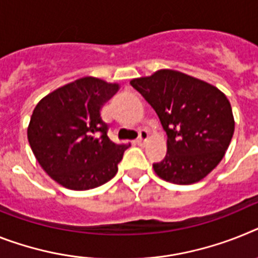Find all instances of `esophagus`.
I'll list each match as a JSON object with an SVG mask.
<instances>
[{"label":"esophagus","instance_id":"esophagus-1","mask_svg":"<svg viewBox=\"0 0 258 258\" xmlns=\"http://www.w3.org/2000/svg\"><path fill=\"white\" fill-rule=\"evenodd\" d=\"M147 139H148V133H147L146 130H142V131L139 133V138H138L136 143H138L139 146H144L147 142Z\"/></svg>","mask_w":258,"mask_h":258}]
</instances>
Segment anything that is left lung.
<instances>
[{
  "label": "left lung",
  "mask_w": 258,
  "mask_h": 258,
  "mask_svg": "<svg viewBox=\"0 0 258 258\" xmlns=\"http://www.w3.org/2000/svg\"><path fill=\"white\" fill-rule=\"evenodd\" d=\"M130 84L152 106L168 136L166 156L153 164L156 174L177 185L205 178L222 161L235 131L224 93L172 69Z\"/></svg>",
  "instance_id": "1"
}]
</instances>
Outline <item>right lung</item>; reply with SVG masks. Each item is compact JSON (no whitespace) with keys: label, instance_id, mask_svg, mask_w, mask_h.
<instances>
[{"label":"right lung","instance_id":"add662e5","mask_svg":"<svg viewBox=\"0 0 258 258\" xmlns=\"http://www.w3.org/2000/svg\"><path fill=\"white\" fill-rule=\"evenodd\" d=\"M118 84L82 77L40 99L30 119L27 138L44 172L71 190L98 187L115 176L130 146L109 139L101 109Z\"/></svg>","mask_w":258,"mask_h":258}]
</instances>
